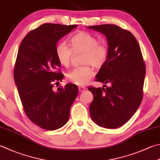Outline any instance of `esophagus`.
Returning <instances> with one entry per match:
<instances>
[{"instance_id":"obj_1","label":"esophagus","mask_w":160,"mask_h":160,"mask_svg":"<svg viewBox=\"0 0 160 160\" xmlns=\"http://www.w3.org/2000/svg\"><path fill=\"white\" fill-rule=\"evenodd\" d=\"M86 90V87H83V86H79V90L80 92H84Z\"/></svg>"}]
</instances>
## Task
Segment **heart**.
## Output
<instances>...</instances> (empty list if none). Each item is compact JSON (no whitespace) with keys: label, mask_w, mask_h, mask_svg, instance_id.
Returning a JSON list of instances; mask_svg holds the SVG:
<instances>
[{"label":"heart","mask_w":160,"mask_h":160,"mask_svg":"<svg viewBox=\"0 0 160 160\" xmlns=\"http://www.w3.org/2000/svg\"><path fill=\"white\" fill-rule=\"evenodd\" d=\"M71 47L65 41L56 45V55L59 62L65 68L70 67L74 53L83 52L82 63L85 64L74 68L67 75L71 83L84 86L94 76L92 65L95 68L103 66L108 58V45L104 42H99L98 38L88 32H79L70 39Z\"/></svg>","instance_id":"b5f03b06"}]
</instances>
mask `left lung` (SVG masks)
<instances>
[{
    "mask_svg": "<svg viewBox=\"0 0 160 160\" xmlns=\"http://www.w3.org/2000/svg\"><path fill=\"white\" fill-rule=\"evenodd\" d=\"M88 28L107 37L108 58L96 75L95 81L111 83L106 88H88L93 95L89 108L90 117L103 128H120L134 115L143 99L146 65L140 46L131 32L114 24Z\"/></svg>",
    "mask_w": 160,
    "mask_h": 160,
    "instance_id": "obj_1",
    "label": "left lung"
}]
</instances>
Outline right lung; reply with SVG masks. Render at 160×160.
<instances>
[{
    "label": "right lung",
    "mask_w": 160,
    "mask_h": 160,
    "mask_svg": "<svg viewBox=\"0 0 160 160\" xmlns=\"http://www.w3.org/2000/svg\"><path fill=\"white\" fill-rule=\"evenodd\" d=\"M77 26L44 23L25 36L18 51L14 79L23 111L31 122L47 130L67 123L79 92L73 83L53 89L64 77L56 55L57 42Z\"/></svg>",
    "instance_id": "1"
}]
</instances>
